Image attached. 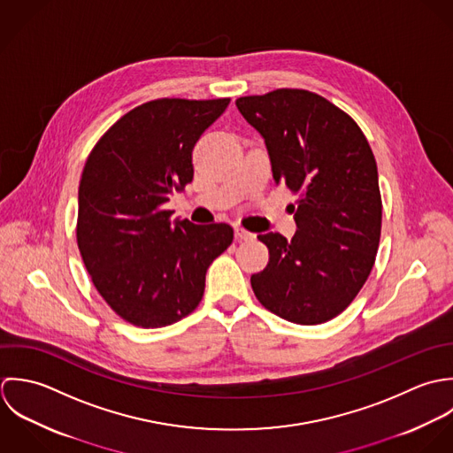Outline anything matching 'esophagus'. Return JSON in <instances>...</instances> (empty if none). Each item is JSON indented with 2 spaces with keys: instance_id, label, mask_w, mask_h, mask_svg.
Listing matches in <instances>:
<instances>
[{
  "instance_id": "obj_1",
  "label": "esophagus",
  "mask_w": 453,
  "mask_h": 453,
  "mask_svg": "<svg viewBox=\"0 0 453 453\" xmlns=\"http://www.w3.org/2000/svg\"><path fill=\"white\" fill-rule=\"evenodd\" d=\"M234 236H236V240H238V242H252V240L256 238V234H254V233L245 231L243 227H236V229H234Z\"/></svg>"
}]
</instances>
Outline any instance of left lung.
<instances>
[{"label": "left lung", "mask_w": 453, "mask_h": 453, "mask_svg": "<svg viewBox=\"0 0 453 453\" xmlns=\"http://www.w3.org/2000/svg\"><path fill=\"white\" fill-rule=\"evenodd\" d=\"M236 106L265 138L274 181L299 194L294 238L257 236L270 263L252 274L254 294L288 322H327L359 294L378 252L381 196L372 150L356 120L315 92L276 89L238 97Z\"/></svg>", "instance_id": "8db88e82"}]
</instances>
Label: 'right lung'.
Here are the masks:
<instances>
[{
  "instance_id": "right-lung-1",
  "label": "right lung",
  "mask_w": 453,
  "mask_h": 453,
  "mask_svg": "<svg viewBox=\"0 0 453 453\" xmlns=\"http://www.w3.org/2000/svg\"><path fill=\"white\" fill-rule=\"evenodd\" d=\"M229 97H163L122 115L94 145L79 185L77 243L92 283L126 322L154 329L196 310L229 224L172 220L175 190L192 181V149Z\"/></svg>"
}]
</instances>
